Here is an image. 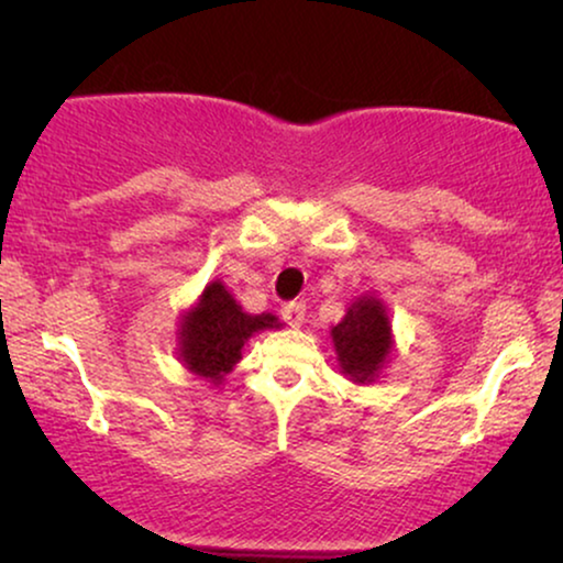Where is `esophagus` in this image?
<instances>
[{"mask_svg": "<svg viewBox=\"0 0 563 563\" xmlns=\"http://www.w3.org/2000/svg\"><path fill=\"white\" fill-rule=\"evenodd\" d=\"M305 312H307V305L305 302H287L282 307V318L287 325L291 328H299L305 322Z\"/></svg>", "mask_w": 563, "mask_h": 563, "instance_id": "esophagus-1", "label": "esophagus"}]
</instances>
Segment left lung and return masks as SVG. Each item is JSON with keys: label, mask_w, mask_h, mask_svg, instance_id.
Listing matches in <instances>:
<instances>
[{"label": "left lung", "mask_w": 563, "mask_h": 563, "mask_svg": "<svg viewBox=\"0 0 563 563\" xmlns=\"http://www.w3.org/2000/svg\"><path fill=\"white\" fill-rule=\"evenodd\" d=\"M343 374L356 382H372L391 349V325L379 299L353 302L345 318L330 330Z\"/></svg>", "instance_id": "obj_1"}]
</instances>
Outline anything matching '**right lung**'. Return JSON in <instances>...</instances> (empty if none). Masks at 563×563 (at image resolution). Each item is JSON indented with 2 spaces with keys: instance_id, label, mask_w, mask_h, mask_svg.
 <instances>
[{
  "instance_id": "1",
  "label": "right lung",
  "mask_w": 563,
  "mask_h": 563,
  "mask_svg": "<svg viewBox=\"0 0 563 563\" xmlns=\"http://www.w3.org/2000/svg\"><path fill=\"white\" fill-rule=\"evenodd\" d=\"M266 328H279V320L274 314L243 312L233 295L220 282H212L202 291L199 305L184 318V364L205 379L222 382V376L241 361L243 343Z\"/></svg>"
}]
</instances>
